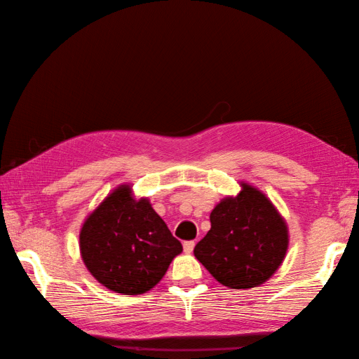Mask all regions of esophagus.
Instances as JSON below:
<instances>
[{"mask_svg":"<svg viewBox=\"0 0 359 359\" xmlns=\"http://www.w3.org/2000/svg\"><path fill=\"white\" fill-rule=\"evenodd\" d=\"M194 245H196V242H194V241H187V242H184V250H185V253H193Z\"/></svg>","mask_w":359,"mask_h":359,"instance_id":"34e87169","label":"esophagus"}]
</instances>
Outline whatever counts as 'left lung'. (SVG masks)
<instances>
[{
    "mask_svg": "<svg viewBox=\"0 0 359 359\" xmlns=\"http://www.w3.org/2000/svg\"><path fill=\"white\" fill-rule=\"evenodd\" d=\"M241 187L211 211V230L194 248L211 276L234 290L269 280L288 248V228L276 207L261 189L245 182Z\"/></svg>",
    "mask_w": 359,
    "mask_h": 359,
    "instance_id": "8db88e82",
    "label": "left lung"
}]
</instances>
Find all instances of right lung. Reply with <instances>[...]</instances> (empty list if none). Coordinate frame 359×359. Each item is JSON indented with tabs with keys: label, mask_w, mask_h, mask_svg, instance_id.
Instances as JSON below:
<instances>
[{
	"label": "right lung",
	"mask_w": 359,
	"mask_h": 359,
	"mask_svg": "<svg viewBox=\"0 0 359 359\" xmlns=\"http://www.w3.org/2000/svg\"><path fill=\"white\" fill-rule=\"evenodd\" d=\"M80 253L102 285L142 294L165 276L182 243L147 197L135 201L131 185H120L83 222Z\"/></svg>",
	"instance_id": "right-lung-1"
}]
</instances>
